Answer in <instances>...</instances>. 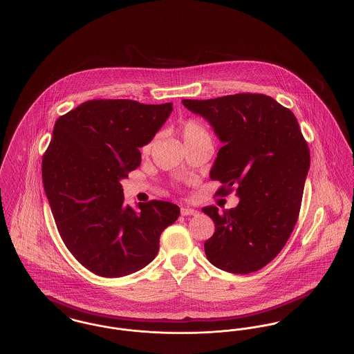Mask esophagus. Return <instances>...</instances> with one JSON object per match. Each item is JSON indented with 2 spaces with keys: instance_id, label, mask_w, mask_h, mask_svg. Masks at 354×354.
<instances>
[{
  "instance_id": "34e87169",
  "label": "esophagus",
  "mask_w": 354,
  "mask_h": 354,
  "mask_svg": "<svg viewBox=\"0 0 354 354\" xmlns=\"http://www.w3.org/2000/svg\"><path fill=\"white\" fill-rule=\"evenodd\" d=\"M196 210H194V209H191V207H182L180 209V214L182 216H185V217H187V216H196Z\"/></svg>"
}]
</instances>
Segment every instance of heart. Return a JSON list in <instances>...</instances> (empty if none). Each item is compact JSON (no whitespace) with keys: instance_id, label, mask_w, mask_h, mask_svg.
<instances>
[{"instance_id":"heart-1","label":"heart","mask_w":354,"mask_h":354,"mask_svg":"<svg viewBox=\"0 0 354 354\" xmlns=\"http://www.w3.org/2000/svg\"><path fill=\"white\" fill-rule=\"evenodd\" d=\"M178 133L186 147L196 145V144H210V145L213 144L209 131L205 128L203 124H201L196 120H187L182 122L178 128ZM152 147H153V141L147 142L141 149L142 155H148L152 151Z\"/></svg>"}]
</instances>
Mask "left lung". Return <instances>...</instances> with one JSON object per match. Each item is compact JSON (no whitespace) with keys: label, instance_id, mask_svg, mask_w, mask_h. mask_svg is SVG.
<instances>
[{"label":"left lung","instance_id":"1","mask_svg":"<svg viewBox=\"0 0 354 354\" xmlns=\"http://www.w3.org/2000/svg\"><path fill=\"white\" fill-rule=\"evenodd\" d=\"M182 104L202 115L223 144L210 169V178L222 183L217 194L236 190L240 198L223 214L216 206L202 209L216 223L206 257L226 272L259 271L283 249L299 216L310 149L298 120L264 94Z\"/></svg>","mask_w":354,"mask_h":354}]
</instances>
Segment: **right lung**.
<instances>
[{
  "label": "right lung",
  "instance_id": "1",
  "mask_svg": "<svg viewBox=\"0 0 354 354\" xmlns=\"http://www.w3.org/2000/svg\"><path fill=\"white\" fill-rule=\"evenodd\" d=\"M172 104L93 100L60 115L43 156L47 199L63 243L84 268L120 277L158 254L160 234L179 217L171 202L124 203L121 180L141 163Z\"/></svg>",
  "mask_w": 354,
  "mask_h": 354
}]
</instances>
